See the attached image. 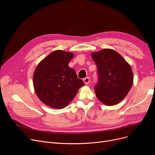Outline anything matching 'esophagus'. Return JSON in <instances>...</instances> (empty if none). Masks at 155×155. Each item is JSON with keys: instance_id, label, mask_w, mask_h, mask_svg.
<instances>
[{"instance_id": "obj_1", "label": "esophagus", "mask_w": 155, "mask_h": 155, "mask_svg": "<svg viewBox=\"0 0 155 155\" xmlns=\"http://www.w3.org/2000/svg\"><path fill=\"white\" fill-rule=\"evenodd\" d=\"M83 80H84L85 84L87 85L89 83V82H90V78H89V77H86L85 78H84Z\"/></svg>"}]
</instances>
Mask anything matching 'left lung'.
Returning <instances> with one entry per match:
<instances>
[{
	"label": "left lung",
	"mask_w": 155,
	"mask_h": 155,
	"mask_svg": "<svg viewBox=\"0 0 155 155\" xmlns=\"http://www.w3.org/2000/svg\"><path fill=\"white\" fill-rule=\"evenodd\" d=\"M91 55L98 71V82L94 87L97 97L107 105L118 104L125 98L133 85L131 66L112 49H104Z\"/></svg>",
	"instance_id": "left-lung-1"
}]
</instances>
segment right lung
I'll use <instances>...</instances> for the list:
<instances>
[{"label":"right lung","mask_w":155,"mask_h":155,"mask_svg":"<svg viewBox=\"0 0 155 155\" xmlns=\"http://www.w3.org/2000/svg\"><path fill=\"white\" fill-rule=\"evenodd\" d=\"M72 53L56 50L48 54L36 68L33 75L35 92L39 100L54 109H63L85 85L74 69L68 67Z\"/></svg>","instance_id":"right-lung-1"}]
</instances>
